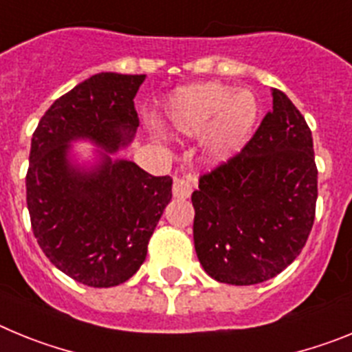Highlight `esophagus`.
Returning <instances> with one entry per match:
<instances>
[{"label": "esophagus", "mask_w": 352, "mask_h": 352, "mask_svg": "<svg viewBox=\"0 0 352 352\" xmlns=\"http://www.w3.org/2000/svg\"><path fill=\"white\" fill-rule=\"evenodd\" d=\"M192 190H194V185L188 178H174L173 183V194L174 197L178 199H186L190 197Z\"/></svg>", "instance_id": "obj_1"}]
</instances>
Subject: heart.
I'll return each mask as SVG.
<instances>
[{"mask_svg": "<svg viewBox=\"0 0 352 352\" xmlns=\"http://www.w3.org/2000/svg\"><path fill=\"white\" fill-rule=\"evenodd\" d=\"M259 118V102L250 89L220 82L195 84L174 93L166 123L179 135H201L211 162H226L245 148Z\"/></svg>", "mask_w": 352, "mask_h": 352, "instance_id": "obj_1", "label": "heart"}]
</instances>
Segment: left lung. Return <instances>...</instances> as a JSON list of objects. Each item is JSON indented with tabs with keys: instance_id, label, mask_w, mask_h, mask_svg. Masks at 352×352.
Here are the masks:
<instances>
[{
	"instance_id": "left-lung-1",
	"label": "left lung",
	"mask_w": 352,
	"mask_h": 352,
	"mask_svg": "<svg viewBox=\"0 0 352 352\" xmlns=\"http://www.w3.org/2000/svg\"><path fill=\"white\" fill-rule=\"evenodd\" d=\"M232 158L192 194L199 263L217 282L270 280L300 256L314 226L317 167L312 132L285 93Z\"/></svg>"
}]
</instances>
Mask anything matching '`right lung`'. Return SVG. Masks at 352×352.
<instances>
[{
  "mask_svg": "<svg viewBox=\"0 0 352 352\" xmlns=\"http://www.w3.org/2000/svg\"><path fill=\"white\" fill-rule=\"evenodd\" d=\"M146 76L102 72L60 96L31 139L26 201L47 259L89 287H114L138 273L148 241L173 197L170 176L114 160L139 126L133 98ZM99 147L93 168L72 164L70 142Z\"/></svg>",
  "mask_w": 352,
  "mask_h": 352,
  "instance_id": "obj_1",
  "label": "right lung"
}]
</instances>
